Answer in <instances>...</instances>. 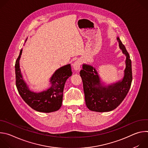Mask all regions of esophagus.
<instances>
[{
    "label": "esophagus",
    "instance_id": "esophagus-1",
    "mask_svg": "<svg viewBox=\"0 0 148 148\" xmlns=\"http://www.w3.org/2000/svg\"><path fill=\"white\" fill-rule=\"evenodd\" d=\"M81 65V61L79 60H77L74 62V64H73V67L75 70L77 71L79 70Z\"/></svg>",
    "mask_w": 148,
    "mask_h": 148
}]
</instances>
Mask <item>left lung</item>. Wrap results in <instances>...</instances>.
<instances>
[{"instance_id": "1", "label": "left lung", "mask_w": 148, "mask_h": 148, "mask_svg": "<svg viewBox=\"0 0 148 148\" xmlns=\"http://www.w3.org/2000/svg\"><path fill=\"white\" fill-rule=\"evenodd\" d=\"M119 48L126 56V67L121 81L108 86L101 84L99 77L95 69L87 64L82 65L80 76L87 108L92 111L108 112L115 109L127 95L132 81V64L129 53L121 40L116 38Z\"/></svg>"}]
</instances>
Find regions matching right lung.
Instances as JSON below:
<instances>
[{
  "mask_svg": "<svg viewBox=\"0 0 148 148\" xmlns=\"http://www.w3.org/2000/svg\"><path fill=\"white\" fill-rule=\"evenodd\" d=\"M22 53L21 50L15 64L16 85L20 95L28 105L37 111L49 113L58 110L62 105L66 81L72 75L71 65H66L55 71L50 78L51 86L48 90L34 92L30 90L21 74L19 60Z\"/></svg>",
  "mask_w": 148,
  "mask_h": 148,
  "instance_id": "1",
  "label": "right lung"
}]
</instances>
